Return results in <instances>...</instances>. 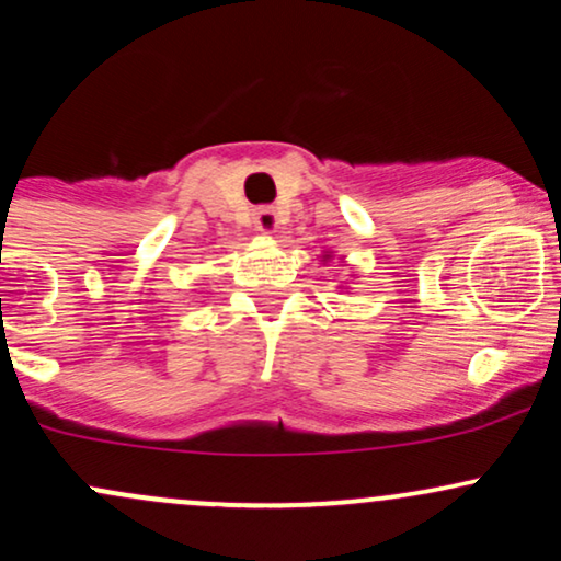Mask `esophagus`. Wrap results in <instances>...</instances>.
Segmentation results:
<instances>
[{"label": "esophagus", "instance_id": "34e87169", "mask_svg": "<svg viewBox=\"0 0 561 561\" xmlns=\"http://www.w3.org/2000/svg\"><path fill=\"white\" fill-rule=\"evenodd\" d=\"M253 224L255 229L263 231V234H274L276 227H279L274 208H268V205H261V208L253 210Z\"/></svg>", "mask_w": 561, "mask_h": 561}]
</instances>
